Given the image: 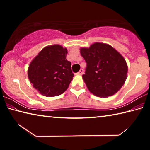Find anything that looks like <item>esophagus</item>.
I'll return each mask as SVG.
<instances>
[{
    "mask_svg": "<svg viewBox=\"0 0 150 150\" xmlns=\"http://www.w3.org/2000/svg\"><path fill=\"white\" fill-rule=\"evenodd\" d=\"M83 73H84V71H83V69H81L79 71V72L77 73V75H83Z\"/></svg>",
    "mask_w": 150,
    "mask_h": 150,
    "instance_id": "obj_1",
    "label": "esophagus"
}]
</instances>
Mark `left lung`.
Returning <instances> with one entry per match:
<instances>
[{"label":"left lung","mask_w":150,"mask_h":150,"mask_svg":"<svg viewBox=\"0 0 150 150\" xmlns=\"http://www.w3.org/2000/svg\"><path fill=\"white\" fill-rule=\"evenodd\" d=\"M80 53L87 62L83 79L94 95L108 97L124 85L128 65L122 55L110 45L95 42L89 47H81Z\"/></svg>","instance_id":"8db88e82"}]
</instances>
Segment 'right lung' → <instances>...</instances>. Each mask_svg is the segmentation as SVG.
<instances>
[{
	"instance_id": "add662e5",
	"label": "right lung",
	"mask_w": 150,
	"mask_h": 150,
	"mask_svg": "<svg viewBox=\"0 0 150 150\" xmlns=\"http://www.w3.org/2000/svg\"><path fill=\"white\" fill-rule=\"evenodd\" d=\"M67 54V48L62 45H47L30 62L28 77L41 95L52 97L67 89L74 74L71 63L66 59Z\"/></svg>"
}]
</instances>
